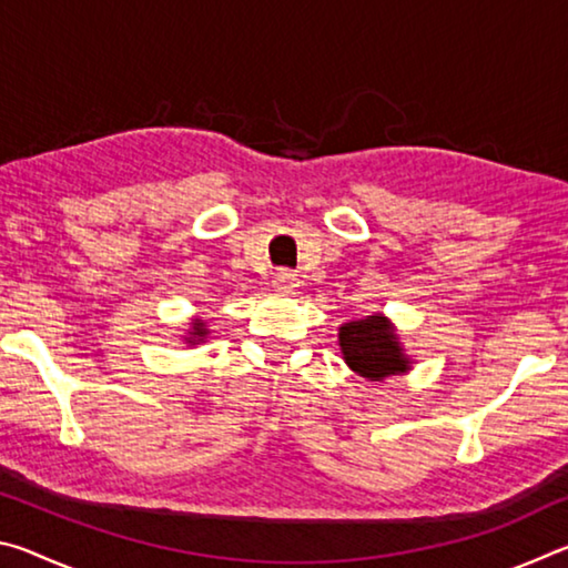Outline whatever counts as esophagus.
Segmentation results:
<instances>
[{"label": "esophagus", "mask_w": 568, "mask_h": 568, "mask_svg": "<svg viewBox=\"0 0 568 568\" xmlns=\"http://www.w3.org/2000/svg\"><path fill=\"white\" fill-rule=\"evenodd\" d=\"M273 285L277 291H293V287H297V275L293 271H277L273 277Z\"/></svg>", "instance_id": "esophagus-1"}]
</instances>
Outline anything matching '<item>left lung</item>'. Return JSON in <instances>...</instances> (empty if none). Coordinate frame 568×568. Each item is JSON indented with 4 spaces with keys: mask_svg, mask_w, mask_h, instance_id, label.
Returning <instances> with one entry per match:
<instances>
[{
    "mask_svg": "<svg viewBox=\"0 0 568 568\" xmlns=\"http://www.w3.org/2000/svg\"><path fill=\"white\" fill-rule=\"evenodd\" d=\"M338 345L345 365L355 376L371 383L403 376L413 368V361L403 348L396 325L383 313L343 323L338 328Z\"/></svg>",
    "mask_w": 568,
    "mask_h": 568,
    "instance_id": "obj_1",
    "label": "left lung"
}]
</instances>
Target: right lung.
Wrapping results in <instances>:
<instances>
[{
	"label": "right lung",
	"mask_w": 568,
	"mask_h": 568,
	"mask_svg": "<svg viewBox=\"0 0 568 568\" xmlns=\"http://www.w3.org/2000/svg\"><path fill=\"white\" fill-rule=\"evenodd\" d=\"M207 335H210L207 323H205V321H200V318H192V321H190V325H187V333L182 335V343H187V345H200V343H205V341H207Z\"/></svg>",
	"instance_id": "add662e5"
}]
</instances>
